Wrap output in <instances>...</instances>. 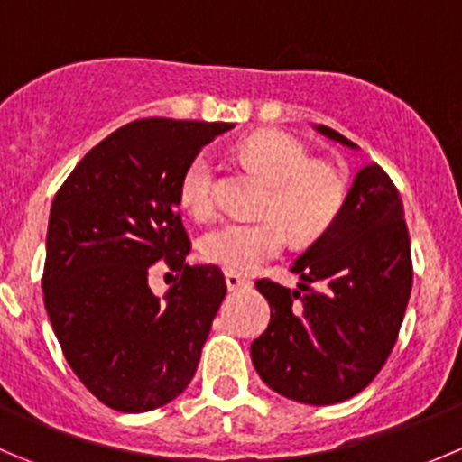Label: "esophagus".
Wrapping results in <instances>:
<instances>
[{
  "instance_id": "esophagus-1",
  "label": "esophagus",
  "mask_w": 462,
  "mask_h": 462,
  "mask_svg": "<svg viewBox=\"0 0 462 462\" xmlns=\"http://www.w3.org/2000/svg\"><path fill=\"white\" fill-rule=\"evenodd\" d=\"M226 284L230 291H239V289H250V286H253V282H250L245 275H239V273H235V271H227Z\"/></svg>"
}]
</instances>
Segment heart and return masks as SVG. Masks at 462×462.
Instances as JSON below:
<instances>
[{"label": "heart", "mask_w": 462, "mask_h": 462, "mask_svg": "<svg viewBox=\"0 0 462 462\" xmlns=\"http://www.w3.org/2000/svg\"><path fill=\"white\" fill-rule=\"evenodd\" d=\"M241 153L273 182L266 209L278 218H230L203 236L200 250L227 271L250 273L280 253L284 225L298 239L320 235L343 203V180L329 167L311 164L307 146L286 133H254L241 144ZM180 199L199 218L217 209L212 153L203 151L191 160L182 173Z\"/></svg>", "instance_id": "obj_1"}]
</instances>
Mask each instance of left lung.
<instances>
[{
	"label": "left lung",
	"instance_id": "obj_1",
	"mask_svg": "<svg viewBox=\"0 0 462 462\" xmlns=\"http://www.w3.org/2000/svg\"><path fill=\"white\" fill-rule=\"evenodd\" d=\"M320 135L359 149L327 126ZM298 288L259 280L271 307L250 356L268 388L311 406L338 404L364 391L393 352L413 286L411 241L400 191L379 164L355 176L334 221L293 262Z\"/></svg>",
	"mask_w": 462,
	"mask_h": 462
}]
</instances>
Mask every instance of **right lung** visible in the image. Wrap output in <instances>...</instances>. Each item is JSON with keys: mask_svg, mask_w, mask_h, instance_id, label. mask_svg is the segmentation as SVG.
<instances>
[{"mask_svg": "<svg viewBox=\"0 0 462 462\" xmlns=\"http://www.w3.org/2000/svg\"><path fill=\"white\" fill-rule=\"evenodd\" d=\"M226 122L140 119L98 142L49 212L44 307L67 364L97 400L144 413L176 400L199 368L227 293L221 268L189 266L180 182ZM181 271L158 299L148 268Z\"/></svg>", "mask_w": 462, "mask_h": 462, "instance_id": "add662e5", "label": "right lung"}]
</instances>
